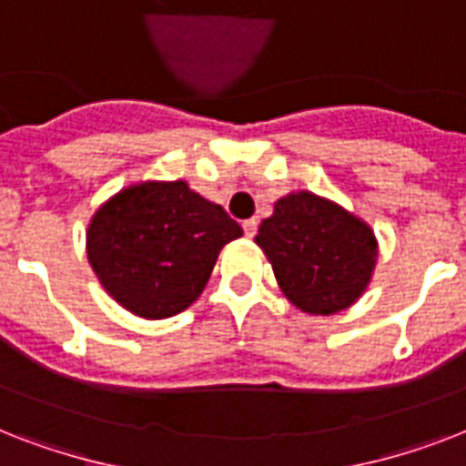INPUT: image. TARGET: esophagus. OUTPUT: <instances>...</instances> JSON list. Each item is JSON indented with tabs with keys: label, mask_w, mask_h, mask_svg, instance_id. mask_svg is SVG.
Wrapping results in <instances>:
<instances>
[{
	"label": "esophagus",
	"mask_w": 466,
	"mask_h": 466,
	"mask_svg": "<svg viewBox=\"0 0 466 466\" xmlns=\"http://www.w3.org/2000/svg\"><path fill=\"white\" fill-rule=\"evenodd\" d=\"M244 234H247V237H254L256 234V229H258V222H256V219H244Z\"/></svg>",
	"instance_id": "obj_1"
}]
</instances>
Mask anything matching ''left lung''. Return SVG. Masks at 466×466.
<instances>
[{"mask_svg": "<svg viewBox=\"0 0 466 466\" xmlns=\"http://www.w3.org/2000/svg\"><path fill=\"white\" fill-rule=\"evenodd\" d=\"M256 244L285 298L307 314L348 309L365 292L377 263L368 222L309 190L280 198L258 227Z\"/></svg>", "mask_w": 466, "mask_h": 466, "instance_id": "left-lung-1", "label": "left lung"}]
</instances>
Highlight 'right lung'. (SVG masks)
<instances>
[{
	"instance_id": "1",
	"label": "right lung",
	"mask_w": 466,
	"mask_h": 466,
	"mask_svg": "<svg viewBox=\"0 0 466 466\" xmlns=\"http://www.w3.org/2000/svg\"><path fill=\"white\" fill-rule=\"evenodd\" d=\"M241 227L186 181H145L106 200L86 229V256L120 307L174 317L200 298L219 251Z\"/></svg>"
}]
</instances>
